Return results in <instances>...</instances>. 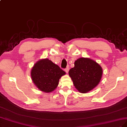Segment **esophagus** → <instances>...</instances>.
Returning a JSON list of instances; mask_svg holds the SVG:
<instances>
[{"instance_id":"esophagus-1","label":"esophagus","mask_w":127,"mask_h":127,"mask_svg":"<svg viewBox=\"0 0 127 127\" xmlns=\"http://www.w3.org/2000/svg\"><path fill=\"white\" fill-rule=\"evenodd\" d=\"M64 71H65L66 73H68V71H69V68H68V67H66V68H65V69H64Z\"/></svg>"}]
</instances>
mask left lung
<instances>
[{"label": "left lung", "mask_w": 127, "mask_h": 127, "mask_svg": "<svg viewBox=\"0 0 127 127\" xmlns=\"http://www.w3.org/2000/svg\"><path fill=\"white\" fill-rule=\"evenodd\" d=\"M102 73V68L98 64L84 57L75 61L74 67L68 72L75 87L82 93L95 88L100 82Z\"/></svg>", "instance_id": "8db88e82"}]
</instances>
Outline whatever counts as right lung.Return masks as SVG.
I'll return each mask as SVG.
<instances>
[{
  "mask_svg": "<svg viewBox=\"0 0 127 127\" xmlns=\"http://www.w3.org/2000/svg\"><path fill=\"white\" fill-rule=\"evenodd\" d=\"M65 74L62 69L48 59L36 63L31 74L32 81L39 89L46 93L52 92L59 85V80Z\"/></svg>",
  "mask_w": 127,
  "mask_h": 127,
  "instance_id": "1",
  "label": "right lung"
}]
</instances>
